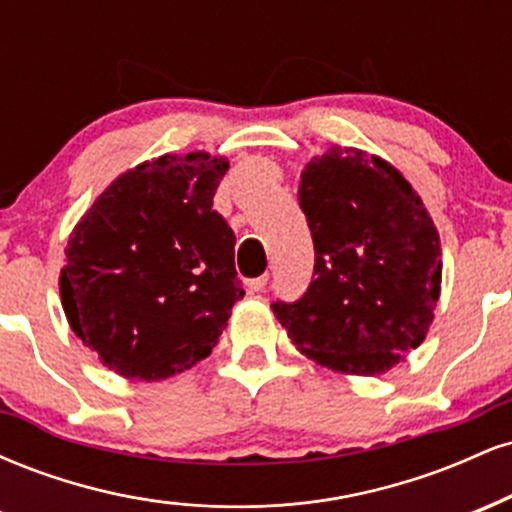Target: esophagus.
Here are the masks:
<instances>
[{"mask_svg": "<svg viewBox=\"0 0 512 512\" xmlns=\"http://www.w3.org/2000/svg\"><path fill=\"white\" fill-rule=\"evenodd\" d=\"M267 281H269V274H262V276H257V279H250L248 281L250 291H255V293L264 291V289H267Z\"/></svg>", "mask_w": 512, "mask_h": 512, "instance_id": "1", "label": "esophagus"}]
</instances>
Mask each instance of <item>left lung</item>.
Masks as SVG:
<instances>
[{
  "mask_svg": "<svg viewBox=\"0 0 512 512\" xmlns=\"http://www.w3.org/2000/svg\"><path fill=\"white\" fill-rule=\"evenodd\" d=\"M298 204L315 245L313 281L272 303L305 356L349 375H380L424 342L440 296V238L397 168L332 146L301 173Z\"/></svg>",
  "mask_w": 512,
  "mask_h": 512,
  "instance_id": "8db88e82",
  "label": "left lung"
}]
</instances>
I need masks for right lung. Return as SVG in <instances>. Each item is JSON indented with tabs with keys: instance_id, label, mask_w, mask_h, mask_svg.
Segmentation results:
<instances>
[{
	"instance_id": "obj_1",
	"label": "right lung",
	"mask_w": 512,
	"mask_h": 512,
	"mask_svg": "<svg viewBox=\"0 0 512 512\" xmlns=\"http://www.w3.org/2000/svg\"><path fill=\"white\" fill-rule=\"evenodd\" d=\"M226 158L166 154L117 178L76 223L62 308L84 346L129 380H163L211 354L245 296L236 236L214 192Z\"/></svg>"
}]
</instances>
